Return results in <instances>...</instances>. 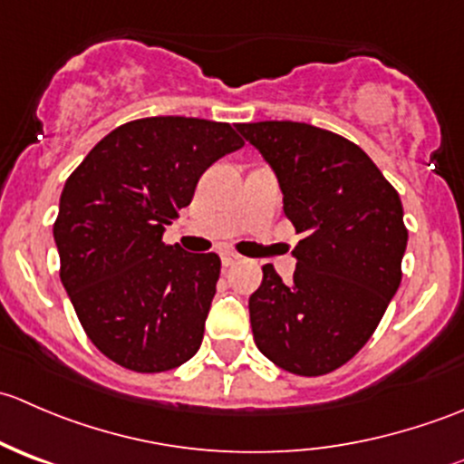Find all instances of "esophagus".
Masks as SVG:
<instances>
[{"instance_id":"1","label":"esophagus","mask_w":464,"mask_h":464,"mask_svg":"<svg viewBox=\"0 0 464 464\" xmlns=\"http://www.w3.org/2000/svg\"><path fill=\"white\" fill-rule=\"evenodd\" d=\"M237 262H240V256L233 254V251H224V254H222V265L224 266H233V265H237Z\"/></svg>"}]
</instances>
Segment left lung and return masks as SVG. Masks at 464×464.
Instances as JSON below:
<instances>
[{"instance_id": "obj_1", "label": "left lung", "mask_w": 464, "mask_h": 464, "mask_svg": "<svg viewBox=\"0 0 464 464\" xmlns=\"http://www.w3.org/2000/svg\"><path fill=\"white\" fill-rule=\"evenodd\" d=\"M236 128L276 172L285 215L303 233L292 283L262 266L249 298L254 341L283 371L327 375L366 345L400 287L409 240L401 199L339 134L294 121Z\"/></svg>"}]
</instances>
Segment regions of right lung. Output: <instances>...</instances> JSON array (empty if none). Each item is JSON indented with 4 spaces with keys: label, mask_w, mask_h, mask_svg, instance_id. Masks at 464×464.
<instances>
[{
    "label": "right lung",
    "mask_w": 464,
    "mask_h": 464,
    "mask_svg": "<svg viewBox=\"0 0 464 464\" xmlns=\"http://www.w3.org/2000/svg\"><path fill=\"white\" fill-rule=\"evenodd\" d=\"M242 145L228 123L150 116L111 130L69 175L53 224L60 280L119 366L172 371L202 345L222 262L166 245L163 231L206 168Z\"/></svg>",
    "instance_id": "1"
}]
</instances>
